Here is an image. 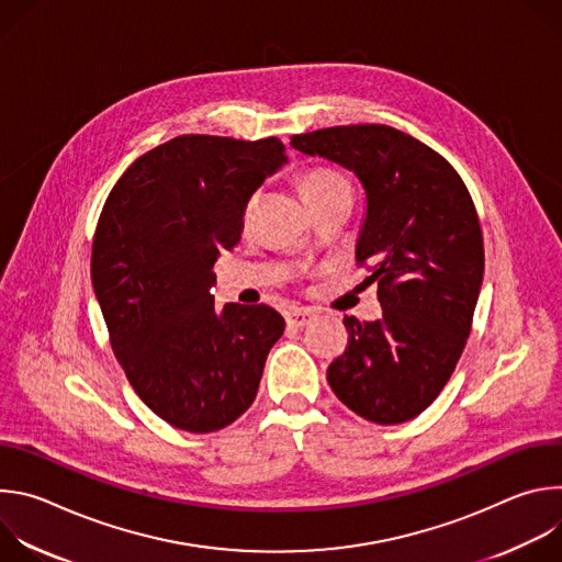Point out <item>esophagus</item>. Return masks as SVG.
Masks as SVG:
<instances>
[{"instance_id": "1", "label": "esophagus", "mask_w": 562, "mask_h": 562, "mask_svg": "<svg viewBox=\"0 0 562 562\" xmlns=\"http://www.w3.org/2000/svg\"><path fill=\"white\" fill-rule=\"evenodd\" d=\"M315 319V313H311V311H306V308H295L293 313H289V317H286V323H289V327H293V329H302V327H308L311 323Z\"/></svg>"}]
</instances>
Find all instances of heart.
I'll return each instance as SVG.
<instances>
[{
    "instance_id": "1",
    "label": "heart",
    "mask_w": 562,
    "mask_h": 562,
    "mask_svg": "<svg viewBox=\"0 0 562 562\" xmlns=\"http://www.w3.org/2000/svg\"><path fill=\"white\" fill-rule=\"evenodd\" d=\"M338 189H351V182L334 169H311L300 180L302 195H323Z\"/></svg>"
}]
</instances>
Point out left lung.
<instances>
[{"instance_id": "1", "label": "left lung", "mask_w": 562, "mask_h": 562, "mask_svg": "<svg viewBox=\"0 0 562 562\" xmlns=\"http://www.w3.org/2000/svg\"><path fill=\"white\" fill-rule=\"evenodd\" d=\"M291 146L353 171L367 195L356 260L382 317L345 315L349 347L327 380L364 420L407 423L438 397L471 331L485 273L473 200L442 155L384 124L319 128Z\"/></svg>"}]
</instances>
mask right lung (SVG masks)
<instances>
[{
	"instance_id": "add662e5",
	"label": "right lung",
	"mask_w": 562,
	"mask_h": 562,
	"mask_svg": "<svg viewBox=\"0 0 562 562\" xmlns=\"http://www.w3.org/2000/svg\"><path fill=\"white\" fill-rule=\"evenodd\" d=\"M286 165L278 137L180 135L137 157L98 220L91 280L111 347L144 405L169 425L217 431L256 400L284 317L228 302L211 286L245 209Z\"/></svg>"
}]
</instances>
